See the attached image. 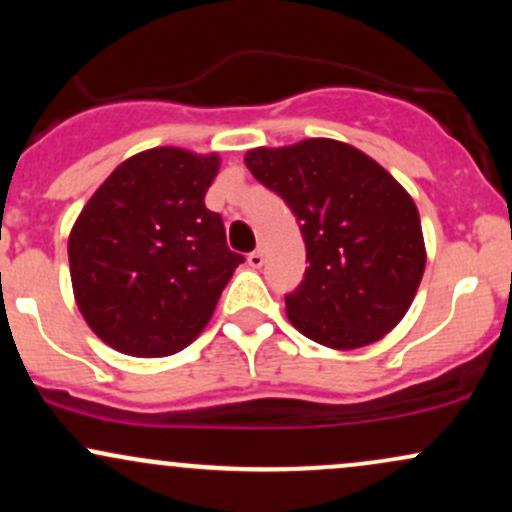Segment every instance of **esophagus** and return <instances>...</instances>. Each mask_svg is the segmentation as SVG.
Instances as JSON below:
<instances>
[{
  "mask_svg": "<svg viewBox=\"0 0 512 512\" xmlns=\"http://www.w3.org/2000/svg\"><path fill=\"white\" fill-rule=\"evenodd\" d=\"M248 264L252 269H260L264 264V252L262 250H252L248 255Z\"/></svg>",
  "mask_w": 512,
  "mask_h": 512,
  "instance_id": "obj_1",
  "label": "esophagus"
}]
</instances>
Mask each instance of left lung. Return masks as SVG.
<instances>
[{
	"label": "left lung",
	"mask_w": 512,
	"mask_h": 512,
	"mask_svg": "<svg viewBox=\"0 0 512 512\" xmlns=\"http://www.w3.org/2000/svg\"><path fill=\"white\" fill-rule=\"evenodd\" d=\"M245 163L301 226L310 267L286 293L293 327L332 349L383 339L409 310L426 267L407 190L363 151L334 139L262 146Z\"/></svg>",
	"instance_id": "obj_1"
}]
</instances>
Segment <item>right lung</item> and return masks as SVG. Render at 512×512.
Wrapping results in <instances>:
<instances>
[{
  "mask_svg": "<svg viewBox=\"0 0 512 512\" xmlns=\"http://www.w3.org/2000/svg\"><path fill=\"white\" fill-rule=\"evenodd\" d=\"M219 156L161 146L127 158L69 233L76 305L122 354H178L197 339L243 255L204 204Z\"/></svg>",
  "mask_w": 512,
  "mask_h": 512,
  "instance_id": "add662e5",
  "label": "right lung"
}]
</instances>
